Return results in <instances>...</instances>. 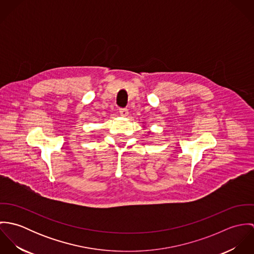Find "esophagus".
Instances as JSON below:
<instances>
[{
	"instance_id": "34e87169",
	"label": "esophagus",
	"mask_w": 254,
	"mask_h": 254,
	"mask_svg": "<svg viewBox=\"0 0 254 254\" xmlns=\"http://www.w3.org/2000/svg\"><path fill=\"white\" fill-rule=\"evenodd\" d=\"M119 113L121 116L126 117L128 115V109H119Z\"/></svg>"
}]
</instances>
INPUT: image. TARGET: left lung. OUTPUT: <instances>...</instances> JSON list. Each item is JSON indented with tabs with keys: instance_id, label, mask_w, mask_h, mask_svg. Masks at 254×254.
Listing matches in <instances>:
<instances>
[{
	"instance_id": "1",
	"label": "left lung",
	"mask_w": 254,
	"mask_h": 254,
	"mask_svg": "<svg viewBox=\"0 0 254 254\" xmlns=\"http://www.w3.org/2000/svg\"><path fill=\"white\" fill-rule=\"evenodd\" d=\"M148 133H149V132H148Z\"/></svg>"
}]
</instances>
